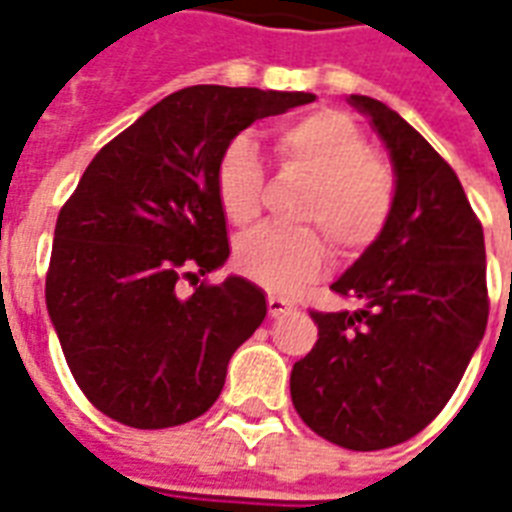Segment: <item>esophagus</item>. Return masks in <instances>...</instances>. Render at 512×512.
<instances>
[{"label": "esophagus", "instance_id": "esophagus-1", "mask_svg": "<svg viewBox=\"0 0 512 512\" xmlns=\"http://www.w3.org/2000/svg\"><path fill=\"white\" fill-rule=\"evenodd\" d=\"M268 304V315L271 318H279V315H288V312H293V304H290L288 299H282V296H277V293H271L266 299Z\"/></svg>", "mask_w": 512, "mask_h": 512}]
</instances>
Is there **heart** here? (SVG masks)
Segmentation results:
<instances>
[{
  "instance_id": "1",
  "label": "heart",
  "mask_w": 512,
  "mask_h": 512,
  "mask_svg": "<svg viewBox=\"0 0 512 512\" xmlns=\"http://www.w3.org/2000/svg\"><path fill=\"white\" fill-rule=\"evenodd\" d=\"M274 153L285 169L310 180L299 202V230L263 227L235 244V268L257 285L293 290L310 282L329 260L362 252L384 233L395 211V172L376 156L362 128L337 109H318L274 131ZM263 167L255 145L235 136L216 164V202L224 219L246 227L260 213Z\"/></svg>"
}]
</instances>
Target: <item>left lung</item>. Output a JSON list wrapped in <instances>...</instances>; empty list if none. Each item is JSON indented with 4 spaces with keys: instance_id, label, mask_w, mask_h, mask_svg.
Listing matches in <instances>:
<instances>
[{
    "instance_id": "8db88e82",
    "label": "left lung",
    "mask_w": 512,
    "mask_h": 512,
    "mask_svg": "<svg viewBox=\"0 0 512 512\" xmlns=\"http://www.w3.org/2000/svg\"><path fill=\"white\" fill-rule=\"evenodd\" d=\"M395 164V211L332 290L354 312H318V343L290 397L318 436L356 452L403 444L439 417L488 323L483 224L455 169L389 106L351 95Z\"/></svg>"
}]
</instances>
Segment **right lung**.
<instances>
[{
	"mask_svg": "<svg viewBox=\"0 0 512 512\" xmlns=\"http://www.w3.org/2000/svg\"><path fill=\"white\" fill-rule=\"evenodd\" d=\"M312 93L194 84L106 142L60 208L46 307L84 397L128 428L191 422L216 403L266 296L211 274L230 255L216 164L246 126ZM192 296L180 300L177 282Z\"/></svg>",
	"mask_w": 512,
	"mask_h": 512,
	"instance_id": "right-lung-1",
	"label": "right lung"
}]
</instances>
